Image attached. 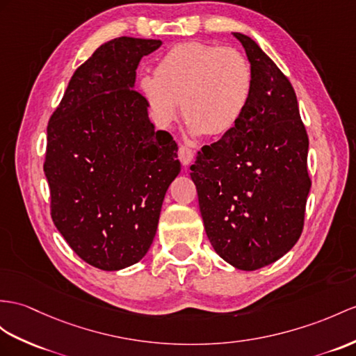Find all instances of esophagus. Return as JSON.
Returning a JSON list of instances; mask_svg holds the SVG:
<instances>
[{
  "label": "esophagus",
  "mask_w": 356,
  "mask_h": 356,
  "mask_svg": "<svg viewBox=\"0 0 356 356\" xmlns=\"http://www.w3.org/2000/svg\"><path fill=\"white\" fill-rule=\"evenodd\" d=\"M193 157H195V152L188 148V146L186 145H181L179 149H178V159L179 161L184 164V166H188L190 163L193 161Z\"/></svg>",
  "instance_id": "34e87169"
}]
</instances>
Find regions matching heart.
Masks as SVG:
<instances>
[{
  "label": "heart",
  "mask_w": 356,
  "mask_h": 356,
  "mask_svg": "<svg viewBox=\"0 0 356 356\" xmlns=\"http://www.w3.org/2000/svg\"><path fill=\"white\" fill-rule=\"evenodd\" d=\"M138 86L161 127L177 119L179 101L190 133L223 137L245 116L252 97L254 72L237 49L184 42L161 56L154 75H143Z\"/></svg>",
  "instance_id": "b5f03b06"
}]
</instances>
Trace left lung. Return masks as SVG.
<instances>
[{"instance_id":"1","label":"left lung","mask_w":356,"mask_h":356,"mask_svg":"<svg viewBox=\"0 0 356 356\" xmlns=\"http://www.w3.org/2000/svg\"><path fill=\"white\" fill-rule=\"evenodd\" d=\"M232 34L252 67V97L238 125L197 152L190 177L216 252L240 270H257L287 254L302 234L308 136L289 78L255 40Z\"/></svg>"}]
</instances>
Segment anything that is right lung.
Instances as JSON below:
<instances>
[{"mask_svg":"<svg viewBox=\"0 0 356 356\" xmlns=\"http://www.w3.org/2000/svg\"><path fill=\"white\" fill-rule=\"evenodd\" d=\"M161 40L116 38L76 69L47 128L51 218L83 261L120 270L148 252L178 146L155 131L136 69Z\"/></svg>","mask_w":356,"mask_h":356,"instance_id":"obj_1","label":"right lung"}]
</instances>
